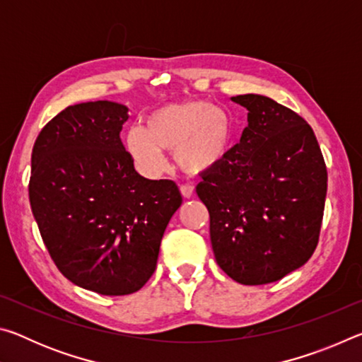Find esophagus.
I'll list each match as a JSON object with an SVG mask.
<instances>
[{
    "label": "esophagus",
    "instance_id": "1",
    "mask_svg": "<svg viewBox=\"0 0 362 362\" xmlns=\"http://www.w3.org/2000/svg\"><path fill=\"white\" fill-rule=\"evenodd\" d=\"M180 193H182V196L185 199H189V198H193V194H194V188L192 187V185H182L180 187Z\"/></svg>",
    "mask_w": 362,
    "mask_h": 362
}]
</instances>
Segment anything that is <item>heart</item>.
Here are the masks:
<instances>
[{
  "mask_svg": "<svg viewBox=\"0 0 362 362\" xmlns=\"http://www.w3.org/2000/svg\"><path fill=\"white\" fill-rule=\"evenodd\" d=\"M235 142L230 113L206 100L168 103L146 116L145 129L136 126L126 134V150L145 175L164 173L168 168L164 151L174 150L183 173H212L230 158Z\"/></svg>",
  "mask_w": 362,
  "mask_h": 362,
  "instance_id": "b5f03b06",
  "label": "heart"
}]
</instances>
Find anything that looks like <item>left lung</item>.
Masks as SVG:
<instances>
[{
    "mask_svg": "<svg viewBox=\"0 0 362 362\" xmlns=\"http://www.w3.org/2000/svg\"><path fill=\"white\" fill-rule=\"evenodd\" d=\"M247 126L230 158L196 187L218 267L236 283H274L305 265L320 240L327 169L302 116L259 94L231 97Z\"/></svg>",
    "mask_w": 362,
    "mask_h": 362,
    "instance_id": "8db88e82",
    "label": "left lung"
}]
</instances>
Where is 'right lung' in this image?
I'll return each instance as SVG.
<instances>
[{"label": "right lung", "mask_w": 362, "mask_h": 362, "mask_svg": "<svg viewBox=\"0 0 362 362\" xmlns=\"http://www.w3.org/2000/svg\"><path fill=\"white\" fill-rule=\"evenodd\" d=\"M127 112L108 100L66 107L32 151L28 196L42 241L66 279L100 296L142 289L182 204L173 180L134 169L119 139Z\"/></svg>", "instance_id": "add662e5"}]
</instances>
